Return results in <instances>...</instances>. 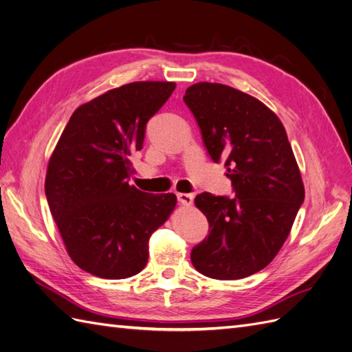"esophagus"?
<instances>
[{
  "label": "esophagus",
  "mask_w": 352,
  "mask_h": 352,
  "mask_svg": "<svg viewBox=\"0 0 352 352\" xmlns=\"http://www.w3.org/2000/svg\"><path fill=\"white\" fill-rule=\"evenodd\" d=\"M177 201H179L182 206L189 207V206H192L194 197L190 195V194H184V192H182V194H177Z\"/></svg>",
  "instance_id": "34e87169"
}]
</instances>
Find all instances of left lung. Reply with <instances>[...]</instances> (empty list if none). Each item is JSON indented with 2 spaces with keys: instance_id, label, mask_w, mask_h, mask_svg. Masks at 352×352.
Instances as JSON below:
<instances>
[{
  "instance_id": "obj_1",
  "label": "left lung",
  "mask_w": 352,
  "mask_h": 352,
  "mask_svg": "<svg viewBox=\"0 0 352 352\" xmlns=\"http://www.w3.org/2000/svg\"><path fill=\"white\" fill-rule=\"evenodd\" d=\"M214 163L225 160L235 198L202 192L195 206L210 233L190 252L211 279L235 280L263 270L289 235L304 184L279 117L228 85L199 82L184 97Z\"/></svg>"
}]
</instances>
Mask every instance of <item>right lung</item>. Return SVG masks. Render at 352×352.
<instances>
[{
	"mask_svg": "<svg viewBox=\"0 0 352 352\" xmlns=\"http://www.w3.org/2000/svg\"><path fill=\"white\" fill-rule=\"evenodd\" d=\"M175 82H132L74 110L45 177L51 214L70 258L102 279H126L148 261V241L176 207L175 194L133 185L131 155L142 150L146 122Z\"/></svg>",
	"mask_w": 352,
	"mask_h": 352,
	"instance_id": "1",
	"label": "right lung"
}]
</instances>
